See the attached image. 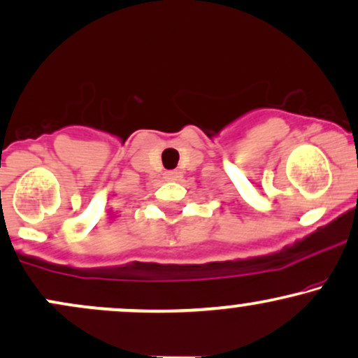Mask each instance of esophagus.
I'll return each mask as SVG.
<instances>
[{
    "label": "esophagus",
    "instance_id": "esophagus-1",
    "mask_svg": "<svg viewBox=\"0 0 358 358\" xmlns=\"http://www.w3.org/2000/svg\"><path fill=\"white\" fill-rule=\"evenodd\" d=\"M163 175H165L166 182H175V180L180 178V171L178 170H168Z\"/></svg>",
    "mask_w": 358,
    "mask_h": 358
}]
</instances>
